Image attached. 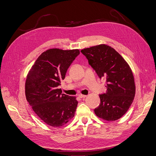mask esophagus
Returning <instances> with one entry per match:
<instances>
[{
  "mask_svg": "<svg viewBox=\"0 0 156 156\" xmlns=\"http://www.w3.org/2000/svg\"><path fill=\"white\" fill-rule=\"evenodd\" d=\"M79 97L80 98H84L87 97V96L86 95H83V94H79Z\"/></svg>",
  "mask_w": 156,
  "mask_h": 156,
  "instance_id": "34e87169",
  "label": "esophagus"
}]
</instances>
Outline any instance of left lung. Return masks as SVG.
<instances>
[{
	"instance_id": "8db88e82",
	"label": "left lung",
	"mask_w": 156,
	"mask_h": 156,
	"mask_svg": "<svg viewBox=\"0 0 156 156\" xmlns=\"http://www.w3.org/2000/svg\"><path fill=\"white\" fill-rule=\"evenodd\" d=\"M100 79L106 80L107 92L100 95L94 112L100 119L115 121L129 109L135 94L134 77L128 64L111 47L100 44L81 51Z\"/></svg>"
}]
</instances>
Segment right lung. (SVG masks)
<instances>
[{
	"label": "right lung",
	"mask_w": 156,
	"mask_h": 156,
	"mask_svg": "<svg viewBox=\"0 0 156 156\" xmlns=\"http://www.w3.org/2000/svg\"><path fill=\"white\" fill-rule=\"evenodd\" d=\"M79 49H50L37 58L27 75L25 95L32 110L45 124L61 127L74 116L76 98L58 88L68 68L79 55Z\"/></svg>",
	"instance_id": "obj_1"
}]
</instances>
